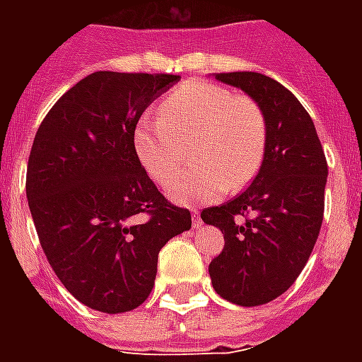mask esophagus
I'll return each mask as SVG.
<instances>
[{
    "label": "esophagus",
    "instance_id": "esophagus-1",
    "mask_svg": "<svg viewBox=\"0 0 362 362\" xmlns=\"http://www.w3.org/2000/svg\"><path fill=\"white\" fill-rule=\"evenodd\" d=\"M202 227V217H199V213L194 211V228Z\"/></svg>",
    "mask_w": 362,
    "mask_h": 362
}]
</instances>
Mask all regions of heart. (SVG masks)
I'll return each mask as SVG.
<instances>
[{
  "instance_id": "1",
  "label": "heart",
  "mask_w": 362,
  "mask_h": 362,
  "mask_svg": "<svg viewBox=\"0 0 362 362\" xmlns=\"http://www.w3.org/2000/svg\"><path fill=\"white\" fill-rule=\"evenodd\" d=\"M160 118L137 124L135 149L151 178L166 184L194 143L196 166L168 186L176 202H209L225 189L238 192L258 174L267 127L264 112L250 96L213 83L188 81L163 98Z\"/></svg>"
}]
</instances>
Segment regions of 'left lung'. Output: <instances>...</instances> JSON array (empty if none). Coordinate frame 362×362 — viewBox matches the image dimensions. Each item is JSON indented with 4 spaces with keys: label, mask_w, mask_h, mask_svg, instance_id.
Here are the masks:
<instances>
[{
    "label": "left lung",
    "mask_w": 362,
    "mask_h": 362,
    "mask_svg": "<svg viewBox=\"0 0 362 362\" xmlns=\"http://www.w3.org/2000/svg\"><path fill=\"white\" fill-rule=\"evenodd\" d=\"M215 79L248 93L266 118V155L250 188L202 211L225 236L209 264L213 288L228 303L258 306L283 295L310 258L324 221L326 155L310 114L281 83L254 71Z\"/></svg>",
    "instance_id": "obj_1"
}]
</instances>
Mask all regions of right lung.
<instances>
[{"label":"right lung","mask_w":362,"mask_h":362,"mask_svg":"<svg viewBox=\"0 0 362 362\" xmlns=\"http://www.w3.org/2000/svg\"><path fill=\"white\" fill-rule=\"evenodd\" d=\"M168 74L95 71L46 114L27 166V199L52 269L93 310L129 312L155 285L158 252L192 227L135 151L145 108L178 81Z\"/></svg>","instance_id":"obj_1"}]
</instances>
